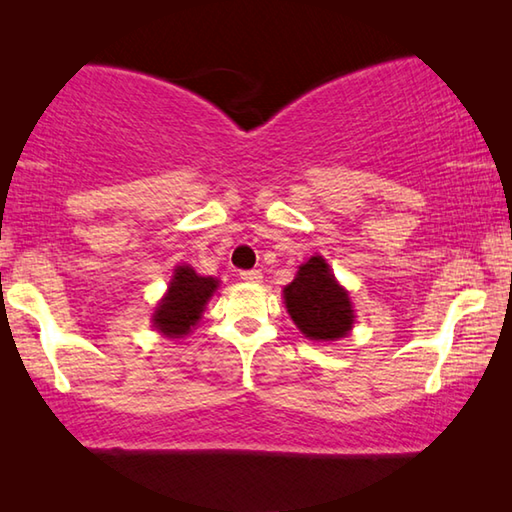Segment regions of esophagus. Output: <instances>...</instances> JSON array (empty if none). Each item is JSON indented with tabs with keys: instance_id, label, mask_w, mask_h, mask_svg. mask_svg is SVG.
<instances>
[{
	"instance_id": "esophagus-1",
	"label": "esophagus",
	"mask_w": 512,
	"mask_h": 512,
	"mask_svg": "<svg viewBox=\"0 0 512 512\" xmlns=\"http://www.w3.org/2000/svg\"><path fill=\"white\" fill-rule=\"evenodd\" d=\"M241 280L246 282H262V271H257V268H250V271H241Z\"/></svg>"
}]
</instances>
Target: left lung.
<instances>
[{
	"label": "left lung",
	"instance_id": "8db88e82",
	"mask_svg": "<svg viewBox=\"0 0 512 512\" xmlns=\"http://www.w3.org/2000/svg\"><path fill=\"white\" fill-rule=\"evenodd\" d=\"M284 302L300 327V332L314 341L341 339L352 329V305L348 293L336 284L323 257H311L300 266L287 289Z\"/></svg>",
	"mask_w": 512,
	"mask_h": 512
}]
</instances>
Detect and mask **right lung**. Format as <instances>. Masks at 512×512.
<instances>
[{"label":"right lung","mask_w":512,"mask_h":512,"mask_svg":"<svg viewBox=\"0 0 512 512\" xmlns=\"http://www.w3.org/2000/svg\"><path fill=\"white\" fill-rule=\"evenodd\" d=\"M216 284L219 282L214 277H201L194 268L178 266L169 293L155 311V327L173 339L185 336L203 316L205 302L212 298Z\"/></svg>","instance_id":"add662e5"}]
</instances>
